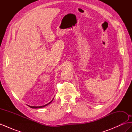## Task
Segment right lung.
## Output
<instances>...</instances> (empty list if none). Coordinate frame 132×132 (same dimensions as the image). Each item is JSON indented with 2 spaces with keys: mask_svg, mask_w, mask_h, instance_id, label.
I'll use <instances>...</instances> for the list:
<instances>
[{
  "mask_svg": "<svg viewBox=\"0 0 132 132\" xmlns=\"http://www.w3.org/2000/svg\"><path fill=\"white\" fill-rule=\"evenodd\" d=\"M53 98L52 100L49 102V103H48L47 104H46V105H43V106H29V105H28L30 107H31V108H32V109H39V108H41V107H45V106H47V105H48L49 104H50V103L52 102V101H53Z\"/></svg>",
  "mask_w": 132,
  "mask_h": 132,
  "instance_id": "right-lung-1",
  "label": "right lung"
}]
</instances>
